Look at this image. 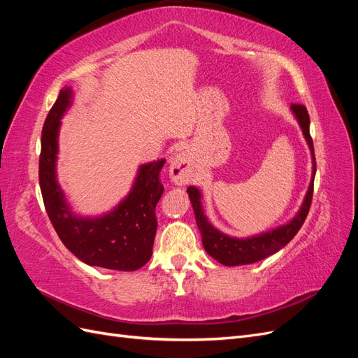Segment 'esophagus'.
<instances>
[{"label": "esophagus", "mask_w": 358, "mask_h": 358, "mask_svg": "<svg viewBox=\"0 0 358 358\" xmlns=\"http://www.w3.org/2000/svg\"><path fill=\"white\" fill-rule=\"evenodd\" d=\"M169 173L170 179L176 185H187L196 178V166H194L188 150H182V152H178L170 158Z\"/></svg>", "instance_id": "esophagus-1"}]
</instances>
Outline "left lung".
Here are the masks:
<instances>
[{
	"label": "left lung",
	"mask_w": 358,
	"mask_h": 358,
	"mask_svg": "<svg viewBox=\"0 0 358 358\" xmlns=\"http://www.w3.org/2000/svg\"><path fill=\"white\" fill-rule=\"evenodd\" d=\"M289 110L292 116L296 117V121L300 125V129L303 133V137H305L306 143L309 146L310 157H312V176H310L309 188L305 194V199H303L300 209L288 222L276 227V229L258 233L254 236H248V237H234L230 234H225L221 230L216 229V227H213L208 220V216L204 215L203 204H201V197H203L201 191L197 187H189L187 189L189 201L194 209V215H196V222L201 234V242L206 252L224 266L233 267V266L252 264L257 262H262V259L267 258L268 255H273L275 252L279 251V249H282L285 245H288V242L297 234L300 227L306 220L309 208H310V201H312L313 179H315V171H317L315 152H313V143L309 133L310 121H309L306 107L301 104H292L289 107Z\"/></svg>",
	"instance_id": "1"
}]
</instances>
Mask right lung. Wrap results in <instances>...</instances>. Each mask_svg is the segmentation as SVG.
Here are the masks:
<instances>
[{
    "label": "right lung",
    "mask_w": 358,
    "mask_h": 358,
    "mask_svg": "<svg viewBox=\"0 0 358 358\" xmlns=\"http://www.w3.org/2000/svg\"><path fill=\"white\" fill-rule=\"evenodd\" d=\"M73 100L71 86L61 90L43 125L38 176L46 212L62 243L83 263L133 272L152 255L158 225L155 206L164 191L159 171L166 159L140 164L131 189L109 212L94 216L76 213L57 175L61 119Z\"/></svg>",
    "instance_id": "add662e5"
}]
</instances>
